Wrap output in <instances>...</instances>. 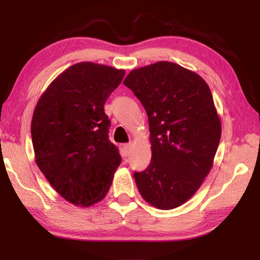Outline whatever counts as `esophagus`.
<instances>
[{"label":"esophagus","instance_id":"34e87169","mask_svg":"<svg viewBox=\"0 0 260 260\" xmlns=\"http://www.w3.org/2000/svg\"><path fill=\"white\" fill-rule=\"evenodd\" d=\"M122 150H124L125 156L128 155V153H129V150H131V143H125L124 146H122Z\"/></svg>","mask_w":260,"mask_h":260}]
</instances>
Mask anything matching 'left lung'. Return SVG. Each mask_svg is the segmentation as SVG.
Masks as SVG:
<instances>
[{"mask_svg": "<svg viewBox=\"0 0 260 260\" xmlns=\"http://www.w3.org/2000/svg\"><path fill=\"white\" fill-rule=\"evenodd\" d=\"M124 85L146 109L151 161L135 172L143 200L160 210L181 206L195 195L212 169L221 121L208 83L172 61L131 71Z\"/></svg>", "mask_w": 260, "mask_h": 260, "instance_id": "obj_1", "label": "left lung"}]
</instances>
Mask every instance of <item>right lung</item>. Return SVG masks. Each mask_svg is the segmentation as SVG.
Here are the masks:
<instances>
[{
	"label": "right lung",
	"mask_w": 260,
	"mask_h": 260,
	"mask_svg": "<svg viewBox=\"0 0 260 260\" xmlns=\"http://www.w3.org/2000/svg\"><path fill=\"white\" fill-rule=\"evenodd\" d=\"M125 70L81 61L61 72L39 99L30 133L39 169L70 203L102 201L121 162L109 140L104 103Z\"/></svg>",
	"instance_id": "add662e5"
}]
</instances>
